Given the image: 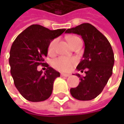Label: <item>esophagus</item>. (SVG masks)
<instances>
[{
    "mask_svg": "<svg viewBox=\"0 0 124 124\" xmlns=\"http://www.w3.org/2000/svg\"><path fill=\"white\" fill-rule=\"evenodd\" d=\"M61 77H70V74H65V73H61Z\"/></svg>",
    "mask_w": 124,
    "mask_h": 124,
    "instance_id": "obj_1",
    "label": "esophagus"
}]
</instances>
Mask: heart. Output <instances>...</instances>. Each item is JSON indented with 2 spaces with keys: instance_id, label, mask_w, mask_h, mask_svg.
Wrapping results in <instances>:
<instances>
[{
  "instance_id": "obj_1",
  "label": "heart",
  "mask_w": 124,
  "mask_h": 124,
  "mask_svg": "<svg viewBox=\"0 0 124 124\" xmlns=\"http://www.w3.org/2000/svg\"><path fill=\"white\" fill-rule=\"evenodd\" d=\"M77 36H70L68 38V41L70 43V45L73 43V41L77 39ZM57 42L58 40L56 39H55L54 40L51 41L50 44L48 45V52L52 54H54L56 51V47L57 45ZM77 63V60L74 58H69V57H65V56H60L54 60L52 61V66L55 69L57 70H59L61 72H68L72 69V68L73 67L75 63Z\"/></svg>"
}]
</instances>
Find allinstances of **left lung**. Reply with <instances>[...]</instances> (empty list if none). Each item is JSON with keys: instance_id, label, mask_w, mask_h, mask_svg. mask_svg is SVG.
Returning <instances> with one entry per match:
<instances>
[{"instance_id": "left-lung-1", "label": "left lung", "mask_w": 124, "mask_h": 124, "mask_svg": "<svg viewBox=\"0 0 124 124\" xmlns=\"http://www.w3.org/2000/svg\"><path fill=\"white\" fill-rule=\"evenodd\" d=\"M65 33L81 35L85 43L83 59L77 69L81 72L85 69V77L76 74L81 82L70 89V93L78 100H92L102 92L112 74L115 58L112 47L106 37L90 23L68 29Z\"/></svg>"}]
</instances>
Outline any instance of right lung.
<instances>
[{
	"instance_id": "add662e5",
	"label": "right lung",
	"mask_w": 124,
	"mask_h": 124,
	"mask_svg": "<svg viewBox=\"0 0 124 124\" xmlns=\"http://www.w3.org/2000/svg\"><path fill=\"white\" fill-rule=\"evenodd\" d=\"M65 29L50 30L40 25H31L17 36L12 43L9 63L14 83L22 96L32 101H43L50 97L53 83L60 73L44 62L51 41ZM41 64L47 68L44 74L37 70Z\"/></svg>"
}]
</instances>
